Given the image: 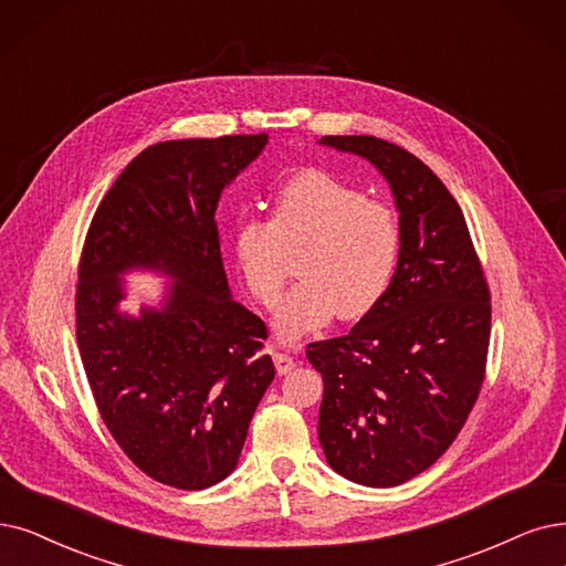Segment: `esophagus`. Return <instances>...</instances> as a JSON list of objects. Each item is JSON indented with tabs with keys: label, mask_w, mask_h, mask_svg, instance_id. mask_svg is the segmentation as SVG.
I'll return each instance as SVG.
<instances>
[{
	"label": "esophagus",
	"mask_w": 566,
	"mask_h": 566,
	"mask_svg": "<svg viewBox=\"0 0 566 566\" xmlns=\"http://www.w3.org/2000/svg\"><path fill=\"white\" fill-rule=\"evenodd\" d=\"M274 365H276V371H279L281 376H285L287 371L295 369V359H292V357L285 355V353H274Z\"/></svg>",
	"instance_id": "1"
}]
</instances>
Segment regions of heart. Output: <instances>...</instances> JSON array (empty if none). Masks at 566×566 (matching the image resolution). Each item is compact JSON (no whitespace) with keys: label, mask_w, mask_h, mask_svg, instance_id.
<instances>
[{"label":"heart","mask_w":566,"mask_h":566,"mask_svg":"<svg viewBox=\"0 0 566 566\" xmlns=\"http://www.w3.org/2000/svg\"><path fill=\"white\" fill-rule=\"evenodd\" d=\"M401 224L382 201L325 171H302L285 180L269 220L245 218L234 230V258L253 297L271 308L297 255L302 279L281 302L274 327L281 342L323 327L332 315L361 318L395 279Z\"/></svg>","instance_id":"obj_1"}]
</instances>
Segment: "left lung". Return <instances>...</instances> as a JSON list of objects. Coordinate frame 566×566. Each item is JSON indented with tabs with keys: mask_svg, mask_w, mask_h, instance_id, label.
Segmentation results:
<instances>
[{
	"mask_svg": "<svg viewBox=\"0 0 566 566\" xmlns=\"http://www.w3.org/2000/svg\"><path fill=\"white\" fill-rule=\"evenodd\" d=\"M318 144L365 157L399 211L401 251L386 297L346 336L306 348L325 382L327 464L353 483L395 488L446 453L479 399L490 292L462 209L416 155L376 137Z\"/></svg>",
	"mask_w": 566,
	"mask_h": 566,
	"instance_id": "8db88e82",
	"label": "left lung"
}]
</instances>
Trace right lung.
Returning a JSON list of instances; mask_svg holds the SVG:
<instances>
[{
	"mask_svg": "<svg viewBox=\"0 0 566 566\" xmlns=\"http://www.w3.org/2000/svg\"><path fill=\"white\" fill-rule=\"evenodd\" d=\"M266 134L180 139L125 167L90 222L76 338L108 432L150 479L205 490L237 469L274 361L266 327L232 297L220 258L222 190L258 160ZM170 283L157 307L122 311L124 276Z\"/></svg>",
	"mask_w": 566,
	"mask_h": 566,
	"instance_id": "add662e5",
	"label": "right lung"
}]
</instances>
